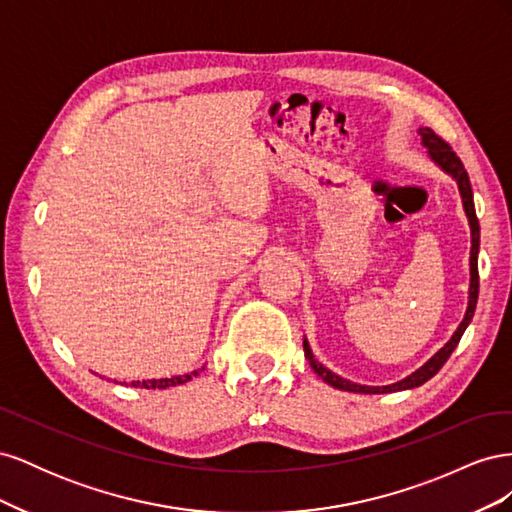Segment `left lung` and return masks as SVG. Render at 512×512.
Masks as SVG:
<instances>
[{
  "instance_id": "obj_1",
  "label": "left lung",
  "mask_w": 512,
  "mask_h": 512,
  "mask_svg": "<svg viewBox=\"0 0 512 512\" xmlns=\"http://www.w3.org/2000/svg\"><path fill=\"white\" fill-rule=\"evenodd\" d=\"M418 134H421V141L423 147L427 149L429 158L436 162L446 175H451L457 181V188L461 194V203H463V211L468 215V224H470V232H472V247H470V290H468V309H466V316H463L461 324L457 327V331L453 333V337L448 339V342L431 356V359L423 365L418 367L416 371H412L410 376H406L404 380H399L395 384H386V386H365V384H356L350 382L342 376L333 374L331 369L324 367L320 361L314 359V352L309 348L307 339H303V350H305V359L312 365V369L316 374L335 389L339 391H350V393H365V395H376V393H395V391H406V389H416V386L425 384L429 378H433L440 371V367L448 361V356L453 354V350L457 348L459 339L463 335V331L468 329V324L474 316V309H476V301H478V245H480V226H478V218H476V211H474V196H472V185H470V177L466 173V168H463L461 160L455 156V151L451 149L446 141L433 132L431 128H418Z\"/></svg>"
}]
</instances>
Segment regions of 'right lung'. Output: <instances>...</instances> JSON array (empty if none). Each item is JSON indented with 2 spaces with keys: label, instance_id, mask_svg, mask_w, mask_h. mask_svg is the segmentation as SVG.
I'll return each instance as SVG.
<instances>
[{
  "label": "right lung",
  "instance_id": "1",
  "mask_svg": "<svg viewBox=\"0 0 512 512\" xmlns=\"http://www.w3.org/2000/svg\"><path fill=\"white\" fill-rule=\"evenodd\" d=\"M194 376H198V371H190V374H183V376L160 378V380H143V382L141 380H134V382H130V386H134V389H168V386H177V384L190 382Z\"/></svg>",
  "mask_w": 512,
  "mask_h": 512
}]
</instances>
